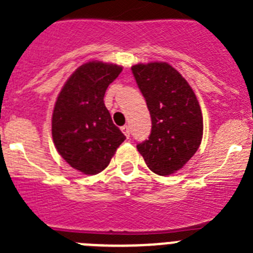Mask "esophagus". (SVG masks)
<instances>
[{
	"label": "esophagus",
	"mask_w": 253,
	"mask_h": 253,
	"mask_svg": "<svg viewBox=\"0 0 253 253\" xmlns=\"http://www.w3.org/2000/svg\"><path fill=\"white\" fill-rule=\"evenodd\" d=\"M122 131H123V133H124V135L126 138L130 137V130H129L128 125H124V126H122Z\"/></svg>",
	"instance_id": "1"
}]
</instances>
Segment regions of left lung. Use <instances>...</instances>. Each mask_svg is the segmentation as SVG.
<instances>
[{
	"label": "left lung",
	"instance_id": "left-lung-1",
	"mask_svg": "<svg viewBox=\"0 0 253 253\" xmlns=\"http://www.w3.org/2000/svg\"><path fill=\"white\" fill-rule=\"evenodd\" d=\"M152 119L148 139L137 149L158 175L182 169L203 138L202 109L193 88L172 66L163 62L131 67Z\"/></svg>",
	"mask_w": 253,
	"mask_h": 253
}]
</instances>
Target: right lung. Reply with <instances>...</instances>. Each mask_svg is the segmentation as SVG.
Instances as JSON below:
<instances>
[{
    "label": "right lung",
    "mask_w": 253,
    "mask_h": 253,
    "mask_svg": "<svg viewBox=\"0 0 253 253\" xmlns=\"http://www.w3.org/2000/svg\"><path fill=\"white\" fill-rule=\"evenodd\" d=\"M123 67L88 62L67 80L55 101L51 135L58 153L84 175H96L110 163L125 135L114 125L104 96Z\"/></svg>",
    "instance_id": "right-lung-1"
}]
</instances>
